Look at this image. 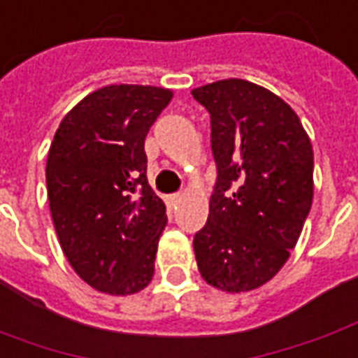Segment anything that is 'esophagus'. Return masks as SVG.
Masks as SVG:
<instances>
[{
    "mask_svg": "<svg viewBox=\"0 0 358 358\" xmlns=\"http://www.w3.org/2000/svg\"><path fill=\"white\" fill-rule=\"evenodd\" d=\"M180 201H182V196H180V194H170L169 198H166V203H169L170 208H176Z\"/></svg>",
    "mask_w": 358,
    "mask_h": 358,
    "instance_id": "34e87169",
    "label": "esophagus"
}]
</instances>
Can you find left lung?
Segmentation results:
<instances>
[{
  "mask_svg": "<svg viewBox=\"0 0 358 358\" xmlns=\"http://www.w3.org/2000/svg\"><path fill=\"white\" fill-rule=\"evenodd\" d=\"M210 111L217 180L194 237L201 278L250 292L290 257L313 199V148L296 111L266 87L229 78L192 90Z\"/></svg>",
  "mask_w": 358,
  "mask_h": 358,
  "instance_id": "obj_1",
  "label": "left lung"
}]
</instances>
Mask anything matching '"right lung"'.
I'll use <instances>...</instances> for the list:
<instances>
[{
    "mask_svg": "<svg viewBox=\"0 0 358 358\" xmlns=\"http://www.w3.org/2000/svg\"><path fill=\"white\" fill-rule=\"evenodd\" d=\"M172 99L164 87H99L60 121L46 159L50 215L70 266L111 296L155 274L166 206L147 180L145 138Z\"/></svg>",
    "mask_w": 358,
    "mask_h": 358,
    "instance_id": "obj_1",
    "label": "right lung"
}]
</instances>
